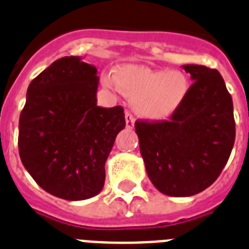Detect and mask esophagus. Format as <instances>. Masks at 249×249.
Listing matches in <instances>:
<instances>
[{
    "mask_svg": "<svg viewBox=\"0 0 249 249\" xmlns=\"http://www.w3.org/2000/svg\"><path fill=\"white\" fill-rule=\"evenodd\" d=\"M125 120H126V127L127 129H131L134 126V123H135V118L131 114L130 111H125Z\"/></svg>",
    "mask_w": 249,
    "mask_h": 249,
    "instance_id": "esophagus-1",
    "label": "esophagus"
}]
</instances>
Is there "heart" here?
Returning <instances> with one entry per match:
<instances>
[{"label":"heart","mask_w":249,"mask_h":249,"mask_svg":"<svg viewBox=\"0 0 249 249\" xmlns=\"http://www.w3.org/2000/svg\"><path fill=\"white\" fill-rule=\"evenodd\" d=\"M114 81L127 98L135 101L138 111L149 118H160L179 105L188 90L180 72L153 71L139 66L115 70Z\"/></svg>","instance_id":"heart-1"}]
</instances>
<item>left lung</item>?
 <instances>
[{"label":"left lung","mask_w":249,"mask_h":249,"mask_svg":"<svg viewBox=\"0 0 249 249\" xmlns=\"http://www.w3.org/2000/svg\"><path fill=\"white\" fill-rule=\"evenodd\" d=\"M193 84L166 120L135 122L149 179L172 196L200 193L217 180L235 139L232 96L218 70L184 65Z\"/></svg>","instance_id":"1"}]
</instances>
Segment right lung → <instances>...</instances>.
Wrapping results in <instances>:
<instances>
[{
  "instance_id": "obj_1",
  "label": "right lung",
  "mask_w": 249,
  "mask_h": 249,
  "mask_svg": "<svg viewBox=\"0 0 249 249\" xmlns=\"http://www.w3.org/2000/svg\"><path fill=\"white\" fill-rule=\"evenodd\" d=\"M96 72L77 56L56 60L32 80L21 111V161L62 199H89L103 189L105 161L125 127L123 107L96 105Z\"/></svg>"
}]
</instances>
